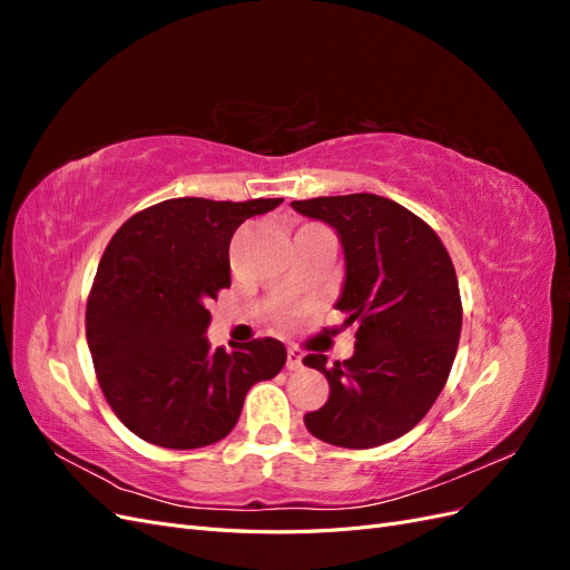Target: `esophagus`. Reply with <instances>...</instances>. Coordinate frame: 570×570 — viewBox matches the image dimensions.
Segmentation results:
<instances>
[{
    "label": "esophagus",
    "mask_w": 570,
    "mask_h": 570,
    "mask_svg": "<svg viewBox=\"0 0 570 570\" xmlns=\"http://www.w3.org/2000/svg\"><path fill=\"white\" fill-rule=\"evenodd\" d=\"M287 371H299L302 368V352L297 347H289L287 350V364H285Z\"/></svg>",
    "instance_id": "obj_1"
}]
</instances>
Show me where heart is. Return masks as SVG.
I'll return each mask as SVG.
<instances>
[{
    "label": "heart",
    "instance_id": "heart-1",
    "mask_svg": "<svg viewBox=\"0 0 570 570\" xmlns=\"http://www.w3.org/2000/svg\"><path fill=\"white\" fill-rule=\"evenodd\" d=\"M278 318H281V321H283V323H285V321H287V314H281V316H278Z\"/></svg>",
    "mask_w": 570,
    "mask_h": 570
}]
</instances>
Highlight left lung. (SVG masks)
<instances>
[{
	"mask_svg": "<svg viewBox=\"0 0 570 570\" xmlns=\"http://www.w3.org/2000/svg\"><path fill=\"white\" fill-rule=\"evenodd\" d=\"M292 206L337 230L347 278L335 306L344 325H356L352 358L304 356L331 385L304 425L344 450L402 438L435 404L456 356L461 295L450 252L423 218L385 197L358 193Z\"/></svg>",
	"mask_w": 570,
	"mask_h": 570,
	"instance_id": "obj_1",
	"label": "left lung"
}]
</instances>
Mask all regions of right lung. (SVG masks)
Returning a JSON list of instances; mask_svg holds the SVG:
<instances>
[{
  "label": "right lung",
  "mask_w": 570,
  "mask_h": 570,
  "mask_svg": "<svg viewBox=\"0 0 570 570\" xmlns=\"http://www.w3.org/2000/svg\"><path fill=\"white\" fill-rule=\"evenodd\" d=\"M283 199H166L116 230L95 275L85 335L97 383L130 433L166 450L226 438L249 387L285 366L283 342L233 352L204 337L209 302L230 287L228 247L252 216Z\"/></svg>",
  "instance_id": "add662e5"
}]
</instances>
